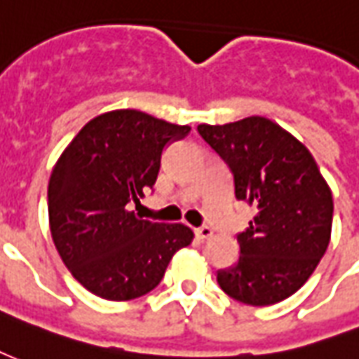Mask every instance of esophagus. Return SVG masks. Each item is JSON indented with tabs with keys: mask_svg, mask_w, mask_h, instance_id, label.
I'll return each mask as SVG.
<instances>
[{
	"mask_svg": "<svg viewBox=\"0 0 359 359\" xmlns=\"http://www.w3.org/2000/svg\"><path fill=\"white\" fill-rule=\"evenodd\" d=\"M196 236H198L200 240H207V238H211V236H213V230H211V226L203 224V226L196 228Z\"/></svg>",
	"mask_w": 359,
	"mask_h": 359,
	"instance_id": "esophagus-1",
	"label": "esophagus"
}]
</instances>
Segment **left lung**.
Listing matches in <instances>:
<instances>
[{
  "label": "left lung",
  "mask_w": 359,
  "mask_h": 359,
  "mask_svg": "<svg viewBox=\"0 0 359 359\" xmlns=\"http://www.w3.org/2000/svg\"><path fill=\"white\" fill-rule=\"evenodd\" d=\"M198 133L232 172L236 200L257 211L238 233V262L217 272L220 289L251 306L287 299L312 276L331 238L333 196L312 154L261 116L201 123Z\"/></svg>",
  "instance_id": "1"
}]
</instances>
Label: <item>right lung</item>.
Segmentation results:
<instances>
[{
  "mask_svg": "<svg viewBox=\"0 0 359 359\" xmlns=\"http://www.w3.org/2000/svg\"><path fill=\"white\" fill-rule=\"evenodd\" d=\"M188 133L139 110H114L91 119L57 161L47 192L53 241L93 294L131 301L150 293L172 255L190 245L184 224L131 211L156 184L163 150Z\"/></svg>",
  "mask_w": 359,
  "mask_h": 359,
  "instance_id": "obj_1",
  "label": "right lung"
}]
</instances>
